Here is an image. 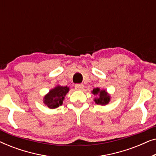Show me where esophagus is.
Returning a JSON list of instances; mask_svg holds the SVG:
<instances>
[{
	"label": "esophagus",
	"mask_w": 156,
	"mask_h": 156,
	"mask_svg": "<svg viewBox=\"0 0 156 156\" xmlns=\"http://www.w3.org/2000/svg\"><path fill=\"white\" fill-rule=\"evenodd\" d=\"M75 89L76 90H82V89H84V85L82 84H75Z\"/></svg>",
	"instance_id": "34e87169"
}]
</instances>
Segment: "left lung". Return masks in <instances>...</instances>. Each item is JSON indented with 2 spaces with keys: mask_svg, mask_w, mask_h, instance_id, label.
Wrapping results in <instances>:
<instances>
[{
  "mask_svg": "<svg viewBox=\"0 0 156 156\" xmlns=\"http://www.w3.org/2000/svg\"><path fill=\"white\" fill-rule=\"evenodd\" d=\"M92 93L94 94H99V98L97 99H95V102L97 104H101V105H105V104H107L109 101L110 98L109 96L108 95V94L106 93V91L105 90H101L100 91V89L99 88H96L94 89H93Z\"/></svg>",
  "mask_w": 156,
  "mask_h": 156,
  "instance_id": "8db88e82",
  "label": "left lung"
}]
</instances>
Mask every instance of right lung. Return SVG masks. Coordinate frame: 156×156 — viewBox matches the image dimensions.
Returning a JSON list of instances; mask_svg holds the SVG:
<instances>
[{"label": "right lung", "instance_id": "add662e5", "mask_svg": "<svg viewBox=\"0 0 156 156\" xmlns=\"http://www.w3.org/2000/svg\"><path fill=\"white\" fill-rule=\"evenodd\" d=\"M68 91L67 87H57L53 89L44 98V102L50 108L59 107L62 104V101Z\"/></svg>", "mask_w": 156, "mask_h": 156}]
</instances>
